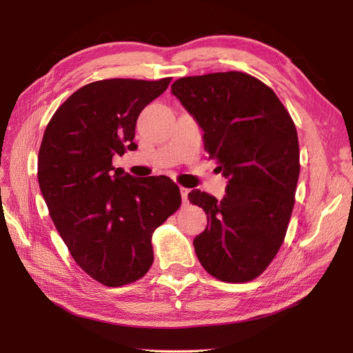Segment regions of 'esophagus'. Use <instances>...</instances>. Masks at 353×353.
<instances>
[{"mask_svg":"<svg viewBox=\"0 0 353 353\" xmlns=\"http://www.w3.org/2000/svg\"><path fill=\"white\" fill-rule=\"evenodd\" d=\"M188 193H190L188 188L181 187V197H183V203H184V205H188Z\"/></svg>","mask_w":353,"mask_h":353,"instance_id":"esophagus-1","label":"esophagus"}]
</instances>
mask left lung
<instances>
[{
  "label": "left lung",
  "mask_w": 353,
  "mask_h": 353,
  "mask_svg": "<svg viewBox=\"0 0 353 353\" xmlns=\"http://www.w3.org/2000/svg\"><path fill=\"white\" fill-rule=\"evenodd\" d=\"M170 90L228 178L222 200L200 190L188 194L208 215L193 241L197 258L221 281H252L279 253L290 222L301 172L294 122L268 85L244 72L184 77Z\"/></svg>",
  "instance_id": "left-lung-1"
}]
</instances>
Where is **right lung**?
I'll return each mask as SVG.
<instances>
[{"label": "right lung", "mask_w": 353, "mask_h": 353, "mask_svg": "<svg viewBox=\"0 0 353 353\" xmlns=\"http://www.w3.org/2000/svg\"><path fill=\"white\" fill-rule=\"evenodd\" d=\"M170 79H103L74 91L50 119L38 154V183L50 216L81 268L108 287L143 279L152 236L181 206L168 176L132 178L112 166L137 150L141 110Z\"/></svg>", "instance_id": "1"}]
</instances>
